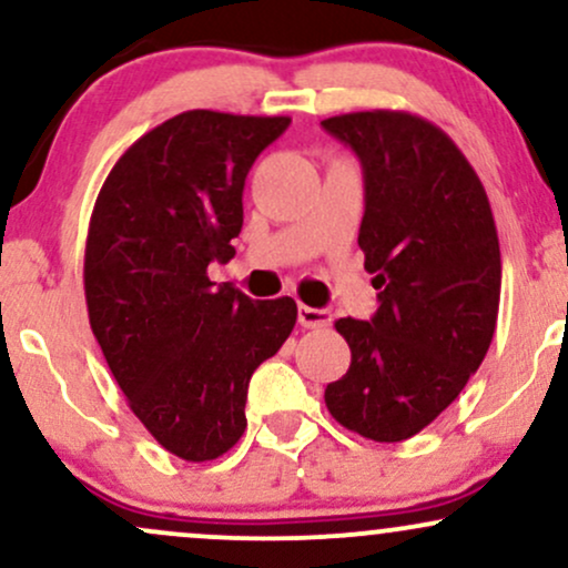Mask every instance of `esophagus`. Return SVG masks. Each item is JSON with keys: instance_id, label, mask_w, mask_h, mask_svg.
<instances>
[{"instance_id": "obj_1", "label": "esophagus", "mask_w": 568, "mask_h": 568, "mask_svg": "<svg viewBox=\"0 0 568 568\" xmlns=\"http://www.w3.org/2000/svg\"><path fill=\"white\" fill-rule=\"evenodd\" d=\"M298 323H302V328H328L334 323V315L328 310H315V306L298 304Z\"/></svg>"}]
</instances>
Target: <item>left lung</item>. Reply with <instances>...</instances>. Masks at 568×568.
Listing matches in <instances>:
<instances>
[{
  "mask_svg": "<svg viewBox=\"0 0 568 568\" xmlns=\"http://www.w3.org/2000/svg\"><path fill=\"white\" fill-rule=\"evenodd\" d=\"M363 165L357 245L379 291L371 321H336L347 374L325 387L331 416L379 443L443 414L484 363L497 328L501 258L478 173L433 122L408 112L323 120Z\"/></svg>",
  "mask_w": 568,
  "mask_h": 568,
  "instance_id": "obj_1",
  "label": "left lung"
}]
</instances>
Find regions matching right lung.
<instances>
[{"label": "right lung", "instance_id": "add662e5", "mask_svg": "<svg viewBox=\"0 0 568 568\" xmlns=\"http://www.w3.org/2000/svg\"><path fill=\"white\" fill-rule=\"evenodd\" d=\"M288 125L175 114L116 160L90 216V328L130 410L186 462L216 459L243 438L247 382L296 325L293 298L253 302L207 277V264L234 256L247 171Z\"/></svg>", "mask_w": 568, "mask_h": 568}]
</instances>
